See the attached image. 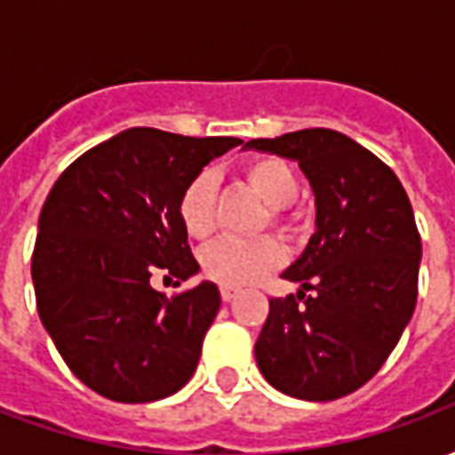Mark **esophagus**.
Wrapping results in <instances>:
<instances>
[{
	"mask_svg": "<svg viewBox=\"0 0 455 455\" xmlns=\"http://www.w3.org/2000/svg\"><path fill=\"white\" fill-rule=\"evenodd\" d=\"M219 292H221V299H224V302H231V299L238 295L236 287H227V285H221V290H219Z\"/></svg>",
	"mask_w": 455,
	"mask_h": 455,
	"instance_id": "34e87169",
	"label": "esophagus"
}]
</instances>
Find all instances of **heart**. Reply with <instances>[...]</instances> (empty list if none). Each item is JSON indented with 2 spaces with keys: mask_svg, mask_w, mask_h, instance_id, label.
Wrapping results in <instances>:
<instances>
[{
  "mask_svg": "<svg viewBox=\"0 0 455 455\" xmlns=\"http://www.w3.org/2000/svg\"><path fill=\"white\" fill-rule=\"evenodd\" d=\"M243 178L270 204V224L280 234H295L297 219L290 204L299 195V180L292 165L275 156H256L243 165ZM219 180L212 170H202L189 180L178 199V219L185 234L207 238L217 227ZM285 248L275 236L221 238L204 248L202 270L214 283L227 287L256 285L283 266Z\"/></svg>",
  "mask_w": 455,
  "mask_h": 455,
  "instance_id": "b5f03b06",
  "label": "heart"
}]
</instances>
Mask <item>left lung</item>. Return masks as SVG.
<instances>
[{
  "label": "left lung",
  "instance_id": "left-lung-1",
  "mask_svg": "<svg viewBox=\"0 0 455 455\" xmlns=\"http://www.w3.org/2000/svg\"><path fill=\"white\" fill-rule=\"evenodd\" d=\"M246 148L299 163L316 199V231L283 273L297 295L273 297L256 363L275 390L339 400L371 380L417 305L421 238L397 175L331 129L253 139Z\"/></svg>",
  "mask_w": 455,
  "mask_h": 455
}]
</instances>
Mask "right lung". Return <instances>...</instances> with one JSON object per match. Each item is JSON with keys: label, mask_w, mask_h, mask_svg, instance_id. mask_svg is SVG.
Returning <instances> with one entry per match:
<instances>
[{"label": "right lung", "mask_w": 455, "mask_h": 455, "mask_svg": "<svg viewBox=\"0 0 455 455\" xmlns=\"http://www.w3.org/2000/svg\"><path fill=\"white\" fill-rule=\"evenodd\" d=\"M238 143L121 131L70 163L48 192L31 256L38 316L68 368L107 400H163L197 368L221 305L217 285L165 297L150 275L188 280L199 270L178 219L180 192Z\"/></svg>", "instance_id": "obj_1"}]
</instances>
